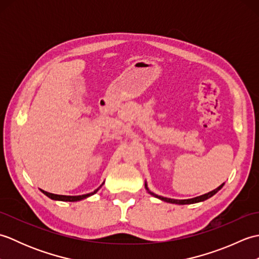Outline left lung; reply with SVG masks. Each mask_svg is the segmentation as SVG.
<instances>
[{"mask_svg": "<svg viewBox=\"0 0 259 259\" xmlns=\"http://www.w3.org/2000/svg\"><path fill=\"white\" fill-rule=\"evenodd\" d=\"M225 185L222 184L219 187H217L216 189H213L211 191L207 192V194L205 195H201V196H198V197H195V198H191V199H171V198H167V197H162V196H159L157 194H155V192H152L149 190V188H148V185H147V181H145V188L146 190L148 191V194H150L151 196L158 198V199H160L162 201H166V202H170V203H176V205H190V203H197V202H201V201H205L207 199H209V198L212 197L214 194H217V192L221 190L223 188V186Z\"/></svg>", "mask_w": 259, "mask_h": 259, "instance_id": "left-lung-1", "label": "left lung"}]
</instances>
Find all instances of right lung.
<instances>
[{
	"label": "right lung",
	"mask_w": 259,
	"mask_h": 259,
	"mask_svg": "<svg viewBox=\"0 0 259 259\" xmlns=\"http://www.w3.org/2000/svg\"><path fill=\"white\" fill-rule=\"evenodd\" d=\"M103 184L104 183H102V185L99 187V188H97L95 191H92V192H90V194H85V195H80V196H65V195H56V194H51V192H48V191H45V190H42V189H40L43 194H45L47 197H49L50 198V199H52V200H57V201H71V202H73V201H80V200H82V199H85V198H88V197H90V196H92V195H95L96 192L101 188V187L103 186Z\"/></svg>",
	"instance_id": "right-lung-1"
}]
</instances>
